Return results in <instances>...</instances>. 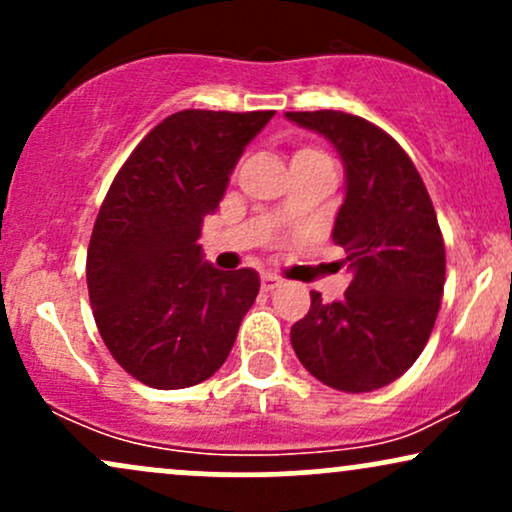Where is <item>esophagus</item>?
Masks as SVG:
<instances>
[{
  "mask_svg": "<svg viewBox=\"0 0 512 512\" xmlns=\"http://www.w3.org/2000/svg\"><path fill=\"white\" fill-rule=\"evenodd\" d=\"M281 286V279L276 274H262V289L264 291H274Z\"/></svg>",
  "mask_w": 512,
  "mask_h": 512,
  "instance_id": "34e87169",
  "label": "esophagus"
}]
</instances>
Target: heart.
<instances>
[{
  "mask_svg": "<svg viewBox=\"0 0 512 512\" xmlns=\"http://www.w3.org/2000/svg\"><path fill=\"white\" fill-rule=\"evenodd\" d=\"M325 154H320V151L317 149H298L296 154H293V161H296V158H322Z\"/></svg>",
  "mask_w": 512,
  "mask_h": 512,
  "instance_id": "1",
  "label": "heart"
}]
</instances>
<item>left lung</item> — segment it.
Masks as SVG:
<instances>
[{
  "label": "left lung",
  "instance_id": "1",
  "mask_svg": "<svg viewBox=\"0 0 512 512\" xmlns=\"http://www.w3.org/2000/svg\"><path fill=\"white\" fill-rule=\"evenodd\" d=\"M330 139L346 168L332 240L354 272L342 301L310 291L291 327L298 361L320 383L373 392L414 366L431 337L445 284L436 209L407 151L373 122L339 110L286 113Z\"/></svg>",
  "mask_w": 512,
  "mask_h": 512
}]
</instances>
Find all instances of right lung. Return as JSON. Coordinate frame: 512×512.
Masks as SVG:
<instances>
[{"mask_svg": "<svg viewBox=\"0 0 512 512\" xmlns=\"http://www.w3.org/2000/svg\"><path fill=\"white\" fill-rule=\"evenodd\" d=\"M272 117L180 110L117 170L93 223L86 284L105 346L139 383H204L231 354L260 276L211 267L197 240L245 146Z\"/></svg>", "mask_w": 512, "mask_h": 512, "instance_id": "add662e5", "label": "right lung"}]
</instances>
